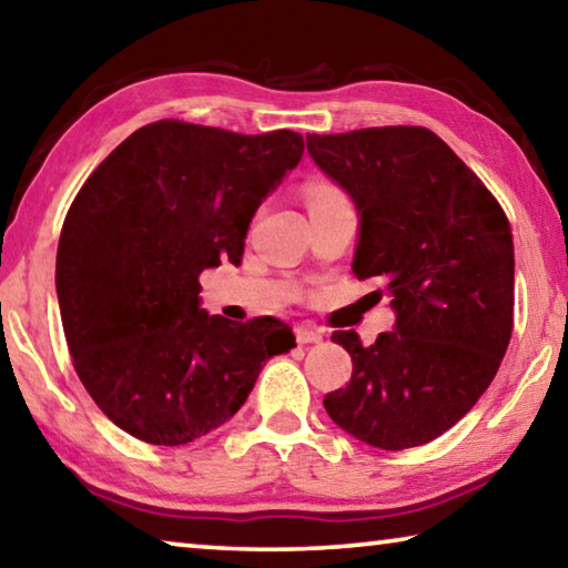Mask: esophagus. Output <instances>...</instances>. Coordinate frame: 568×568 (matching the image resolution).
Here are the masks:
<instances>
[{
  "label": "esophagus",
  "instance_id": "obj_1",
  "mask_svg": "<svg viewBox=\"0 0 568 568\" xmlns=\"http://www.w3.org/2000/svg\"><path fill=\"white\" fill-rule=\"evenodd\" d=\"M295 338L301 345H311V343H321L323 333L318 328H311V325H301V328L295 331Z\"/></svg>",
  "mask_w": 568,
  "mask_h": 568
}]
</instances>
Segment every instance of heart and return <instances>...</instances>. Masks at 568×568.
Masks as SVG:
<instances>
[{
    "mask_svg": "<svg viewBox=\"0 0 568 568\" xmlns=\"http://www.w3.org/2000/svg\"><path fill=\"white\" fill-rule=\"evenodd\" d=\"M305 195H307V205L311 207L331 205V203H338V200H343L338 187L328 185V182H313V185H307Z\"/></svg>",
    "mask_w": 568,
    "mask_h": 568,
    "instance_id": "1",
    "label": "heart"
}]
</instances>
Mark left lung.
<instances>
[{
  "instance_id": "8db88e82",
  "label": "left lung",
  "mask_w": 568,
  "mask_h": 568,
  "mask_svg": "<svg viewBox=\"0 0 568 568\" xmlns=\"http://www.w3.org/2000/svg\"><path fill=\"white\" fill-rule=\"evenodd\" d=\"M305 140L358 213L353 275L378 277L396 313L393 331L373 345L353 331L333 333L353 378L323 406L363 444L423 446L476 406L511 341V225L484 182L426 128Z\"/></svg>"
}]
</instances>
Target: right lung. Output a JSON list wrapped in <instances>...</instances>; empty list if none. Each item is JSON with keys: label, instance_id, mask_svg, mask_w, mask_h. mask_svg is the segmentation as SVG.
<instances>
[{"label": "right lung", "instance_id": "1", "mask_svg": "<svg viewBox=\"0 0 568 568\" xmlns=\"http://www.w3.org/2000/svg\"><path fill=\"white\" fill-rule=\"evenodd\" d=\"M303 158L291 130L237 134L152 122L77 192L57 247V301L74 371L114 426L182 446L223 426L273 355L283 321L200 307L197 277L243 261L263 200Z\"/></svg>", "mask_w": 568, "mask_h": 568}]
</instances>
